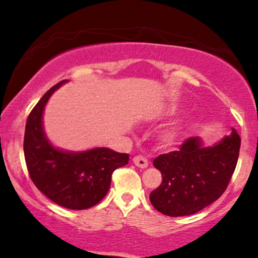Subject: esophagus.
<instances>
[{
    "label": "esophagus",
    "instance_id": "34e87169",
    "mask_svg": "<svg viewBox=\"0 0 258 258\" xmlns=\"http://www.w3.org/2000/svg\"><path fill=\"white\" fill-rule=\"evenodd\" d=\"M133 164L141 168H146L148 166V159L146 158V156H143L139 154V155H136L135 158H133Z\"/></svg>",
    "mask_w": 258,
    "mask_h": 258
}]
</instances>
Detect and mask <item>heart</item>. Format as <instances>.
Masks as SVG:
<instances>
[{
    "label": "heart",
    "instance_id": "1",
    "mask_svg": "<svg viewBox=\"0 0 258 258\" xmlns=\"http://www.w3.org/2000/svg\"><path fill=\"white\" fill-rule=\"evenodd\" d=\"M176 137H177V131H170V132L166 133V136H165V139H166L167 142H172Z\"/></svg>",
    "mask_w": 258,
    "mask_h": 258
}]
</instances>
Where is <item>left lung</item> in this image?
I'll use <instances>...</instances> for the list:
<instances>
[{
	"label": "left lung",
	"mask_w": 258,
	"mask_h": 258,
	"mask_svg": "<svg viewBox=\"0 0 258 258\" xmlns=\"http://www.w3.org/2000/svg\"><path fill=\"white\" fill-rule=\"evenodd\" d=\"M240 143L235 131L209 148L190 137L178 150L159 155L153 165L161 172L162 182L150 193L152 205L171 217L197 214L211 205L232 179Z\"/></svg>",
	"instance_id": "left-lung-1"
}]
</instances>
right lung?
Returning a JSON list of instances; mask_svg holds the SVG:
<instances>
[{"label": "right lung", "mask_w": 258, "mask_h": 258, "mask_svg": "<svg viewBox=\"0 0 258 258\" xmlns=\"http://www.w3.org/2000/svg\"><path fill=\"white\" fill-rule=\"evenodd\" d=\"M49 88L34 106L25 125L24 156L29 176L42 194L70 210L97 205L108 193L111 174L128 164V154L108 148L69 153L53 148L42 128V112L51 94L63 84Z\"/></svg>", "instance_id": "add662e5"}]
</instances>
